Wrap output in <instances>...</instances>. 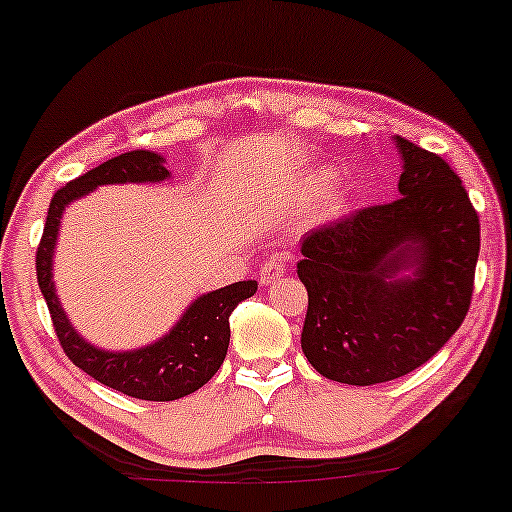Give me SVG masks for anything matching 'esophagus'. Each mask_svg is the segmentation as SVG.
Listing matches in <instances>:
<instances>
[{
  "mask_svg": "<svg viewBox=\"0 0 512 512\" xmlns=\"http://www.w3.org/2000/svg\"><path fill=\"white\" fill-rule=\"evenodd\" d=\"M283 274H286V264H283V260H279V257H269V260L260 267V283L272 286V283L279 281Z\"/></svg>",
  "mask_w": 512,
  "mask_h": 512,
  "instance_id": "esophagus-1",
  "label": "esophagus"
}]
</instances>
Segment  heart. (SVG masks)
Listing matches in <instances>:
<instances>
[{
  "label": "heart",
  "instance_id": "obj_1",
  "mask_svg": "<svg viewBox=\"0 0 512 512\" xmlns=\"http://www.w3.org/2000/svg\"><path fill=\"white\" fill-rule=\"evenodd\" d=\"M319 181H329V176H326V174H324L322 178H319Z\"/></svg>",
  "mask_w": 512,
  "mask_h": 512
}]
</instances>
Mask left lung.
<instances>
[{"mask_svg": "<svg viewBox=\"0 0 512 512\" xmlns=\"http://www.w3.org/2000/svg\"><path fill=\"white\" fill-rule=\"evenodd\" d=\"M396 145L400 197L312 229L300 248V346L322 377L341 384H381L422 367L472 303L477 209L446 159L400 135ZM400 268L416 272L396 280Z\"/></svg>", "mask_w": 512, "mask_h": 512, "instance_id": "8db88e82", "label": "left lung"}]
</instances>
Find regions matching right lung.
Instances as JSON below:
<instances>
[{"label":"right lung","instance_id":"add662e5","mask_svg":"<svg viewBox=\"0 0 512 512\" xmlns=\"http://www.w3.org/2000/svg\"><path fill=\"white\" fill-rule=\"evenodd\" d=\"M162 162L164 159L155 152L133 150L73 178L49 202L45 231L35 252L38 286L47 300L54 331L66 357L100 384L143 400H176L205 386L217 374L229 350L231 312L257 291V281H238L202 295L162 341L131 353H104L73 331L52 283V250L57 243L61 212L71 200L97 186L164 181L169 171Z\"/></svg>","mask_w":512,"mask_h":512}]
</instances>
